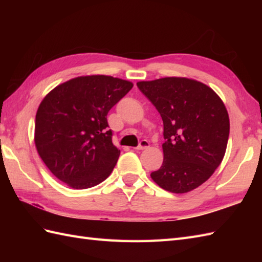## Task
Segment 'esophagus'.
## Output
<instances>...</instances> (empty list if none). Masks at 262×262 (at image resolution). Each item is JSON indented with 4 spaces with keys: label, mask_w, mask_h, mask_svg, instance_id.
<instances>
[{
    "label": "esophagus",
    "mask_w": 262,
    "mask_h": 262,
    "mask_svg": "<svg viewBox=\"0 0 262 262\" xmlns=\"http://www.w3.org/2000/svg\"><path fill=\"white\" fill-rule=\"evenodd\" d=\"M149 146V143H148V141H146V140H142L141 142H140V145H138L137 147H135L136 149H138V151H141V149H145V148H147Z\"/></svg>",
    "instance_id": "1"
}]
</instances>
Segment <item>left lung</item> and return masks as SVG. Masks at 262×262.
Returning <instances> with one entry per match:
<instances>
[{"label":"left lung","instance_id":"1","mask_svg":"<svg viewBox=\"0 0 262 262\" xmlns=\"http://www.w3.org/2000/svg\"><path fill=\"white\" fill-rule=\"evenodd\" d=\"M163 120V163L151 173L166 191L185 193L207 181L223 160L230 134L225 104L204 83L187 77L137 82Z\"/></svg>","mask_w":262,"mask_h":262}]
</instances>
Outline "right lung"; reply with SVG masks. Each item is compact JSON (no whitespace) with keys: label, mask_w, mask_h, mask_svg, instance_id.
I'll list each match as a JSON object with an SVG mask.
<instances>
[{"label":"right lung","mask_w":262,"mask_h":262,"mask_svg":"<svg viewBox=\"0 0 262 262\" xmlns=\"http://www.w3.org/2000/svg\"><path fill=\"white\" fill-rule=\"evenodd\" d=\"M133 83L108 75L79 76L57 85L36 114L35 145L52 173L73 189L107 179L120 151L113 144L109 110Z\"/></svg>","instance_id":"right-lung-1"}]
</instances>
